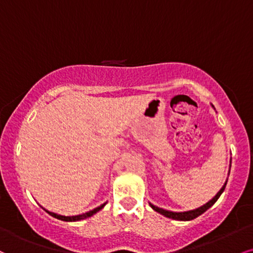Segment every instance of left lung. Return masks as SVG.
<instances>
[{
	"instance_id": "left-lung-1",
	"label": "left lung",
	"mask_w": 253,
	"mask_h": 253,
	"mask_svg": "<svg viewBox=\"0 0 253 253\" xmlns=\"http://www.w3.org/2000/svg\"><path fill=\"white\" fill-rule=\"evenodd\" d=\"M225 186H226V182H225V185H224V186L221 187V190L219 191V192H218L217 194H215V197L213 198V199H212V200H210V202H209V203H206L205 205L200 206L199 209L192 210V211H187V212H172V211H167V210H164V209H160V208H158V206H154V205H152V204H150V205H151V208L154 210V211L159 212L160 214L165 215V217H167V218H172V219H175V220H192V219L197 218L198 215L203 214L204 212L206 211V210H209L210 208H211L212 205H213V204H214L215 202H217V200H218V198L220 197V194L224 192V190H225Z\"/></svg>"
}]
</instances>
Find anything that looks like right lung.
<instances>
[{
  "label": "right lung",
  "instance_id": "obj_1",
  "mask_svg": "<svg viewBox=\"0 0 253 253\" xmlns=\"http://www.w3.org/2000/svg\"><path fill=\"white\" fill-rule=\"evenodd\" d=\"M105 205H106V203L102 204V205L99 206V208H96V209L92 210V211L87 212V213H82V214H80V215H73V217H65V215H60V214L53 213V212L47 211V210H45V212H47V213H49V214L51 215V217L60 219V220H65V221H78V220H82V219H86V218H88V217H90V215H93L94 213H96V212H99L100 210H101Z\"/></svg>",
  "mask_w": 253,
  "mask_h": 253
}]
</instances>
